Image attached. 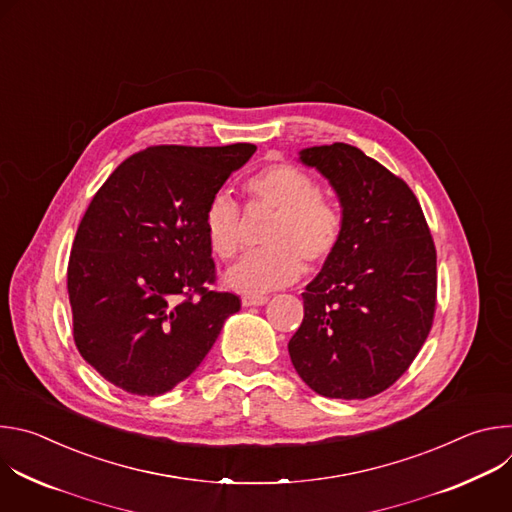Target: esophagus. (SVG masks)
<instances>
[{"instance_id": "obj_1", "label": "esophagus", "mask_w": 512, "mask_h": 512, "mask_svg": "<svg viewBox=\"0 0 512 512\" xmlns=\"http://www.w3.org/2000/svg\"><path fill=\"white\" fill-rule=\"evenodd\" d=\"M267 296H243V300H241V304H243V308H253V306H263V304H267Z\"/></svg>"}]
</instances>
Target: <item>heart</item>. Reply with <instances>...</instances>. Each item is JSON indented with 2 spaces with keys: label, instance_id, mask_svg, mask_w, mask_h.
<instances>
[{
  "label": "heart",
  "instance_id": "b5f03b06",
  "mask_svg": "<svg viewBox=\"0 0 512 512\" xmlns=\"http://www.w3.org/2000/svg\"><path fill=\"white\" fill-rule=\"evenodd\" d=\"M251 206L275 210L265 231L267 249L247 255L227 271L225 283L247 296H259L296 281L304 263L318 267L338 249L344 216L334 200L318 192L314 178L298 166L271 164L245 182ZM204 233L212 253L231 261L243 245V216L239 204L218 192L206 206Z\"/></svg>",
  "mask_w": 512,
  "mask_h": 512
}]
</instances>
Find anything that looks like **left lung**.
I'll list each match as a JSON object with an SVG mask.
<instances>
[{
	"label": "left lung",
	"mask_w": 512,
	"mask_h": 512,
	"mask_svg": "<svg viewBox=\"0 0 512 512\" xmlns=\"http://www.w3.org/2000/svg\"><path fill=\"white\" fill-rule=\"evenodd\" d=\"M338 194L344 233L306 285L287 350L322 397L369 399L421 350L435 314V245L411 188L348 143L300 152Z\"/></svg>",
	"instance_id": "obj_1"
}]
</instances>
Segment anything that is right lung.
Masks as SVG:
<instances>
[{
	"instance_id": "1",
	"label": "right lung",
	"mask_w": 512,
	"mask_h": 512,
	"mask_svg": "<svg viewBox=\"0 0 512 512\" xmlns=\"http://www.w3.org/2000/svg\"><path fill=\"white\" fill-rule=\"evenodd\" d=\"M154 145L133 154L93 196L68 259L72 336L81 356L131 395H164L204 360L241 300L212 291L204 212L255 154Z\"/></svg>"
}]
</instances>
